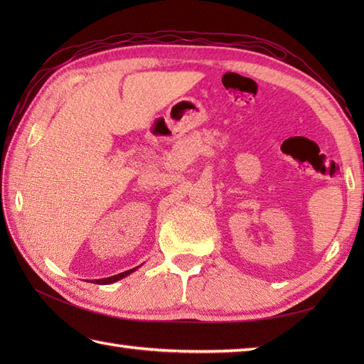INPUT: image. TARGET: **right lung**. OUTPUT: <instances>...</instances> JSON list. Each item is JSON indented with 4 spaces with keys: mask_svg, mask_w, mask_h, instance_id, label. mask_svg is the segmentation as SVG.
Returning a JSON list of instances; mask_svg holds the SVG:
<instances>
[{
    "mask_svg": "<svg viewBox=\"0 0 364 364\" xmlns=\"http://www.w3.org/2000/svg\"><path fill=\"white\" fill-rule=\"evenodd\" d=\"M137 267H139V266H137ZM137 267H134V269H129V270H125V272L117 274V275H112V277H107V278H100V280H92V282L97 283V284H111V283H115V282L122 280V278L128 277L129 274H133L134 270H137Z\"/></svg>",
    "mask_w": 364,
    "mask_h": 364,
    "instance_id": "right-lung-1",
    "label": "right lung"
}]
</instances>
